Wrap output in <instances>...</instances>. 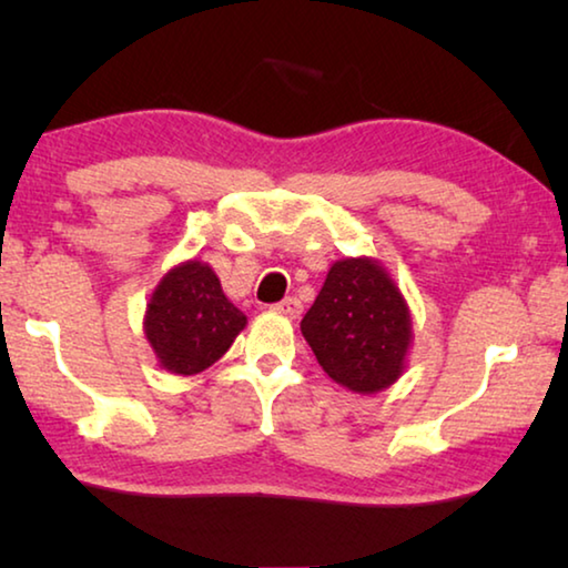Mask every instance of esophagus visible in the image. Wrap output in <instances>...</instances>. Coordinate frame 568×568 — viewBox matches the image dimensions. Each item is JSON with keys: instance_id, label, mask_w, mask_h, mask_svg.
<instances>
[{"instance_id": "1", "label": "esophagus", "mask_w": 568, "mask_h": 568, "mask_svg": "<svg viewBox=\"0 0 568 568\" xmlns=\"http://www.w3.org/2000/svg\"><path fill=\"white\" fill-rule=\"evenodd\" d=\"M273 311L287 315V318H301V313H303V303L297 301V297H285V301H281V303H275V305H273Z\"/></svg>"}]
</instances>
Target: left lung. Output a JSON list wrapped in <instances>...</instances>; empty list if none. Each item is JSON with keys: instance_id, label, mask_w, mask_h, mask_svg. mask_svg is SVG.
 Here are the masks:
<instances>
[{"instance_id": "1", "label": "left lung", "mask_w": 568, "mask_h": 568, "mask_svg": "<svg viewBox=\"0 0 568 568\" xmlns=\"http://www.w3.org/2000/svg\"><path fill=\"white\" fill-rule=\"evenodd\" d=\"M301 331L323 371L363 396L400 378L413 338L398 285L371 257H345L331 265Z\"/></svg>"}]
</instances>
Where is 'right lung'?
Listing matches in <instances>:
<instances>
[{
    "mask_svg": "<svg viewBox=\"0 0 568 568\" xmlns=\"http://www.w3.org/2000/svg\"><path fill=\"white\" fill-rule=\"evenodd\" d=\"M247 318L227 301L213 267L187 261L165 273L145 311V338L158 363L195 376L223 358Z\"/></svg>",
    "mask_w": 568,
    "mask_h": 568,
    "instance_id": "1",
    "label": "right lung"
}]
</instances>
